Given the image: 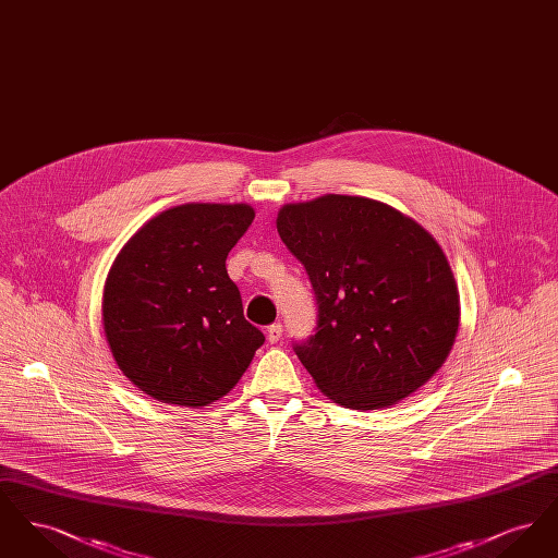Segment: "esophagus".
I'll use <instances>...</instances> for the list:
<instances>
[{
	"label": "esophagus",
	"instance_id": "obj_1",
	"mask_svg": "<svg viewBox=\"0 0 558 558\" xmlns=\"http://www.w3.org/2000/svg\"><path fill=\"white\" fill-rule=\"evenodd\" d=\"M266 335L269 343H278V341H280V337H282V324H280V322H276V324L267 326Z\"/></svg>",
	"mask_w": 558,
	"mask_h": 558
}]
</instances>
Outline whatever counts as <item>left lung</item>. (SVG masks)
<instances>
[{"label": "left lung", "mask_w": 558, "mask_h": 558, "mask_svg": "<svg viewBox=\"0 0 558 558\" xmlns=\"http://www.w3.org/2000/svg\"><path fill=\"white\" fill-rule=\"evenodd\" d=\"M276 228L316 294V332L292 349L322 393L378 410L441 368L460 299L441 246L423 226L378 201L326 194L284 205Z\"/></svg>", "instance_id": "8db88e82"}]
</instances>
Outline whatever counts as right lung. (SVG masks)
Masks as SVG:
<instances>
[{
    "label": "right lung",
    "instance_id": "obj_1",
    "mask_svg": "<svg viewBox=\"0 0 558 558\" xmlns=\"http://www.w3.org/2000/svg\"><path fill=\"white\" fill-rule=\"evenodd\" d=\"M253 219L248 205H180L150 219L114 259L105 332L117 366L146 396L207 405L239 383L264 345L226 269Z\"/></svg>",
    "mask_w": 558,
    "mask_h": 558
}]
</instances>
